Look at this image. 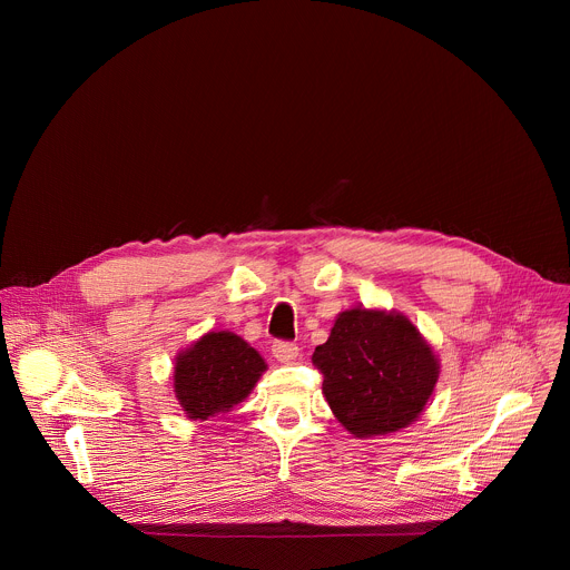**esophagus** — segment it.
<instances>
[{
	"label": "esophagus",
	"mask_w": 570,
	"mask_h": 570,
	"mask_svg": "<svg viewBox=\"0 0 570 570\" xmlns=\"http://www.w3.org/2000/svg\"><path fill=\"white\" fill-rule=\"evenodd\" d=\"M299 354V347L293 345V343H275L273 345V356L279 361V363H293Z\"/></svg>",
	"instance_id": "obj_1"
}]
</instances>
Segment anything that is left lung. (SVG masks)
<instances>
[{"label": "left lung", "instance_id": "obj_1", "mask_svg": "<svg viewBox=\"0 0 570 570\" xmlns=\"http://www.w3.org/2000/svg\"><path fill=\"white\" fill-rule=\"evenodd\" d=\"M313 365L336 420L358 440L409 429L426 411L440 358L409 315L354 306L334 320Z\"/></svg>", "mask_w": 570, "mask_h": 570}]
</instances>
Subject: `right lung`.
I'll return each mask as SVG.
<instances>
[{"instance_id":"obj_1","label":"right lung","mask_w":570,"mask_h":570,"mask_svg":"<svg viewBox=\"0 0 570 570\" xmlns=\"http://www.w3.org/2000/svg\"><path fill=\"white\" fill-rule=\"evenodd\" d=\"M268 370L262 354L232 332H207L176 356L174 392L191 422L229 413Z\"/></svg>"}]
</instances>
